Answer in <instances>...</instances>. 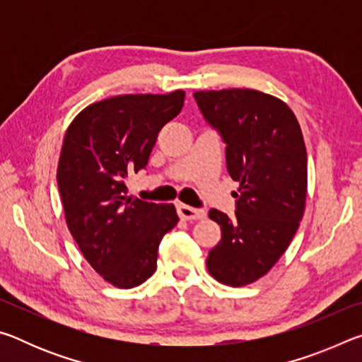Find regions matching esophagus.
Masks as SVG:
<instances>
[{
	"instance_id": "34e87169",
	"label": "esophagus",
	"mask_w": 362,
	"mask_h": 362,
	"mask_svg": "<svg viewBox=\"0 0 362 362\" xmlns=\"http://www.w3.org/2000/svg\"><path fill=\"white\" fill-rule=\"evenodd\" d=\"M177 214L182 220H199L206 216L204 211L194 209V207H189L187 204H179L177 206Z\"/></svg>"
}]
</instances>
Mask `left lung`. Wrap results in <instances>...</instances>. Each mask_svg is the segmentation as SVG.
Wrapping results in <instances>:
<instances>
[{
  "instance_id": "obj_1",
  "label": "left lung",
  "mask_w": 362,
  "mask_h": 362,
  "mask_svg": "<svg viewBox=\"0 0 362 362\" xmlns=\"http://www.w3.org/2000/svg\"><path fill=\"white\" fill-rule=\"evenodd\" d=\"M193 95L226 144V169L240 182L235 217L209 211L222 240L206 265L218 283L241 287L274 267L303 217L308 185L303 134L289 105L260 90L233 88Z\"/></svg>"
}]
</instances>
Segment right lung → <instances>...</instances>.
<instances>
[{
    "mask_svg": "<svg viewBox=\"0 0 362 362\" xmlns=\"http://www.w3.org/2000/svg\"><path fill=\"white\" fill-rule=\"evenodd\" d=\"M183 100L180 89L115 95L86 107L65 132L57 185L66 226L89 265L119 289L156 272L159 243L179 222L174 204L134 198L124 180L146 166Z\"/></svg>",
    "mask_w": 362,
    "mask_h": 362,
    "instance_id": "obj_1",
    "label": "right lung"
}]
</instances>
